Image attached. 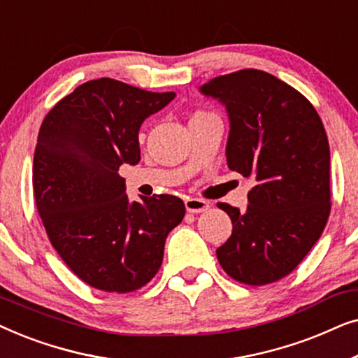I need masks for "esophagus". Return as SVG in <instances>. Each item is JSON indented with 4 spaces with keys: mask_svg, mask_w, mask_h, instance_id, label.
Masks as SVG:
<instances>
[{
    "mask_svg": "<svg viewBox=\"0 0 358 358\" xmlns=\"http://www.w3.org/2000/svg\"><path fill=\"white\" fill-rule=\"evenodd\" d=\"M185 208H187L189 213H202L208 210V202H205L203 199L190 197L185 200Z\"/></svg>",
    "mask_w": 358,
    "mask_h": 358,
    "instance_id": "obj_1",
    "label": "esophagus"
}]
</instances>
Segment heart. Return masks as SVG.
Masks as SVG:
<instances>
[{
  "mask_svg": "<svg viewBox=\"0 0 358 358\" xmlns=\"http://www.w3.org/2000/svg\"><path fill=\"white\" fill-rule=\"evenodd\" d=\"M197 114H203V112H197Z\"/></svg>",
  "mask_w": 358,
  "mask_h": 358,
  "instance_id": "heart-1",
  "label": "heart"
}]
</instances>
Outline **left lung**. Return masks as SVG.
Instances as JSON below:
<instances>
[{
    "mask_svg": "<svg viewBox=\"0 0 358 358\" xmlns=\"http://www.w3.org/2000/svg\"><path fill=\"white\" fill-rule=\"evenodd\" d=\"M227 106L228 168L252 179L248 208L228 203L231 236L217 249L239 283L261 287L295 271L331 213L329 141L301 92L266 71L239 70L200 87Z\"/></svg>",
    "mask_w": 358,
    "mask_h": 358,
    "instance_id": "left-lung-1",
    "label": "left lung"
}]
</instances>
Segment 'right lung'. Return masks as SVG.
Instances as JSON below:
<instances>
[{
  "label": "right lung",
  "mask_w": 358,
  "mask_h": 358,
  "mask_svg": "<svg viewBox=\"0 0 358 358\" xmlns=\"http://www.w3.org/2000/svg\"><path fill=\"white\" fill-rule=\"evenodd\" d=\"M174 97L99 78L58 101L38 130L32 171L38 215L62 261L97 290L145 287L185 215L182 200L169 194L130 203L119 176L122 164L140 161V125Z\"/></svg>",
  "instance_id": "1"
}]
</instances>
